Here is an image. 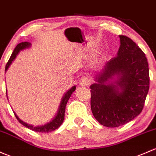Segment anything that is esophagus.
I'll return each instance as SVG.
<instances>
[{"label":"esophagus","mask_w":156,"mask_h":156,"mask_svg":"<svg viewBox=\"0 0 156 156\" xmlns=\"http://www.w3.org/2000/svg\"><path fill=\"white\" fill-rule=\"evenodd\" d=\"M90 81L91 80L89 77H83V78H81L79 80V84L82 87L87 86V85H89L90 83Z\"/></svg>","instance_id":"obj_1"}]
</instances>
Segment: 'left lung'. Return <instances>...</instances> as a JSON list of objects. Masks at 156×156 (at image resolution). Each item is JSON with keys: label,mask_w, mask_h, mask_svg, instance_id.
<instances>
[{"label": "left lung", "mask_w": 156, "mask_h": 156, "mask_svg": "<svg viewBox=\"0 0 156 156\" xmlns=\"http://www.w3.org/2000/svg\"><path fill=\"white\" fill-rule=\"evenodd\" d=\"M117 56L111 58L90 87V106L96 120L106 127H118L141 113L150 88L149 65L145 54L130 38L119 35ZM114 75V83L107 82ZM119 86L121 91H119Z\"/></svg>", "instance_id": "1"}]
</instances>
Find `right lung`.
Wrapping results in <instances>:
<instances>
[{"instance_id": "obj_1", "label": "right lung", "mask_w": 156, "mask_h": 156, "mask_svg": "<svg viewBox=\"0 0 156 156\" xmlns=\"http://www.w3.org/2000/svg\"><path fill=\"white\" fill-rule=\"evenodd\" d=\"M30 45V43L27 42H21V43L18 44L17 46L15 48L14 51H13L9 61H8L7 63H6L5 70H7V69L9 68V65L11 64L12 60L16 58V55H18V53H19L21 50H22V49H24L26 48H28ZM75 88H76V87L73 86L71 89L69 90L65 93L64 96H63V98H62L61 102H60V108H59L58 111H57L56 116H55V117H54L50 122H48V123L45 124V125L40 126H34L32 125H29V124L25 123V122H23L22 120H21V119L16 116V114H15V116H16V119L19 120V122H20L21 124H22V125L25 126V127L31 129V130L34 131V132H44V133H45V132H52V131L56 130L57 129H58V128L61 126V124L63 123V120H64L66 105L67 101H68L69 99L70 96H71L72 93L75 90Z\"/></svg>"}]
</instances>
